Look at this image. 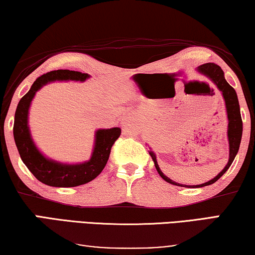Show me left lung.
<instances>
[{"label": "left lung", "mask_w": 255, "mask_h": 255, "mask_svg": "<svg viewBox=\"0 0 255 255\" xmlns=\"http://www.w3.org/2000/svg\"><path fill=\"white\" fill-rule=\"evenodd\" d=\"M199 72L205 74L207 77H210L215 84H217L218 89L222 92V96L225 98L226 101V108H227V115H228V139H229V160L228 164H227L226 167L219 173L214 179L210 180L205 183H202V185L197 186H187V185H180L177 183L173 180L167 178L165 174L160 171V168L157 164V160H156V156L154 152L149 150V155L151 156L152 160L155 163V167L157 172L159 173L160 177H162L165 181L168 183H172V185L180 186V187H186V188H201L205 187L209 185H212L215 181H218L223 174L226 173V171L228 170L234 162L235 157H236V154L240 149V144L242 140V133H243V122H242V116H241V111H240V104H238V98L236 95V91H235L232 85L228 84V82L225 80V76H223V72L220 66L217 64H213V62H207L198 67Z\"/></svg>", "instance_id": "left-lung-1"}]
</instances>
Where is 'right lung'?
Listing matches in <instances>:
<instances>
[{
    "label": "right lung",
    "instance_id": "obj_1",
    "mask_svg": "<svg viewBox=\"0 0 255 255\" xmlns=\"http://www.w3.org/2000/svg\"><path fill=\"white\" fill-rule=\"evenodd\" d=\"M88 77V74L69 69H58L43 74L42 76L36 78L32 88L21 98L15 109L13 136L19 155L34 177L48 186L76 187L92 181L104 170L111 155L113 144L121 135L120 128L98 130L91 159L89 162L75 164V165H67L45 158L35 147L27 125V117H28L29 105L37 90L49 82L56 80L85 81Z\"/></svg>",
    "mask_w": 255,
    "mask_h": 255
}]
</instances>
